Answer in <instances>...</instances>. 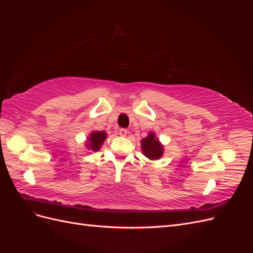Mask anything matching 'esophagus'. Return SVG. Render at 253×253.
Wrapping results in <instances>:
<instances>
[{
    "instance_id": "esophagus-1",
    "label": "esophagus",
    "mask_w": 253,
    "mask_h": 253,
    "mask_svg": "<svg viewBox=\"0 0 253 253\" xmlns=\"http://www.w3.org/2000/svg\"><path fill=\"white\" fill-rule=\"evenodd\" d=\"M126 134H127V129H126V128H120V129H119V135H120V136L126 137Z\"/></svg>"
}]
</instances>
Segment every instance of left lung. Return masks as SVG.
<instances>
[{
  "mask_svg": "<svg viewBox=\"0 0 253 253\" xmlns=\"http://www.w3.org/2000/svg\"><path fill=\"white\" fill-rule=\"evenodd\" d=\"M141 151L145 157L149 159H159L164 154V147L156 138L155 134L151 132L141 140Z\"/></svg>",
  "mask_w": 253,
  "mask_h": 253,
  "instance_id": "8db88e82",
  "label": "left lung"
}]
</instances>
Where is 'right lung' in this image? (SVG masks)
Segmentation results:
<instances>
[{
	"mask_svg": "<svg viewBox=\"0 0 253 253\" xmlns=\"http://www.w3.org/2000/svg\"><path fill=\"white\" fill-rule=\"evenodd\" d=\"M106 138V133L101 132V131H95L93 133L89 134V137H87V141H86V147L87 149L91 151H99L101 148L102 143L104 142Z\"/></svg>",
	"mask_w": 253,
	"mask_h": 253,
	"instance_id": "right-lung-1",
	"label": "right lung"
}]
</instances>
